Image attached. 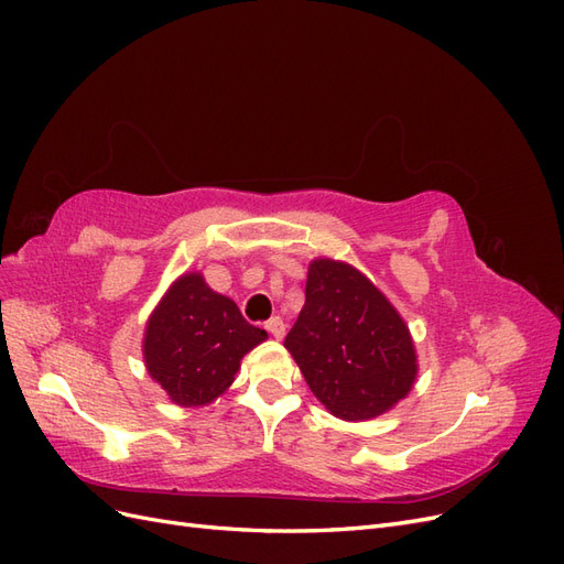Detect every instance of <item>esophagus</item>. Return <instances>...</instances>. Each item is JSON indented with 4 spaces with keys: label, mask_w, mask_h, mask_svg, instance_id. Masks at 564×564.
I'll return each instance as SVG.
<instances>
[{
    "label": "esophagus",
    "mask_w": 564,
    "mask_h": 564,
    "mask_svg": "<svg viewBox=\"0 0 564 564\" xmlns=\"http://www.w3.org/2000/svg\"><path fill=\"white\" fill-rule=\"evenodd\" d=\"M265 332L270 334V336H275V338H284V334H286V327H284V322H282V317H270L265 324Z\"/></svg>",
    "instance_id": "34e87169"
}]
</instances>
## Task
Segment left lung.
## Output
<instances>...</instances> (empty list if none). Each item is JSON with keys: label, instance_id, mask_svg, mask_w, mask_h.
Returning <instances> with one entry per match:
<instances>
[{"label": "left lung", "instance_id": "left-lung-1", "mask_svg": "<svg viewBox=\"0 0 564 564\" xmlns=\"http://www.w3.org/2000/svg\"><path fill=\"white\" fill-rule=\"evenodd\" d=\"M284 346L315 398L346 421L383 414L416 379V352L406 324L348 263H311L305 305Z\"/></svg>", "mask_w": 564, "mask_h": 564}]
</instances>
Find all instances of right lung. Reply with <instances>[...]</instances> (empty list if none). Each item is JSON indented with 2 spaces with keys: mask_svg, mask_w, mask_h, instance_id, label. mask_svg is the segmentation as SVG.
<instances>
[{
  "mask_svg": "<svg viewBox=\"0 0 564 564\" xmlns=\"http://www.w3.org/2000/svg\"><path fill=\"white\" fill-rule=\"evenodd\" d=\"M265 338L235 301L191 272L174 282L148 322L145 367L176 404L199 406L232 383L242 357Z\"/></svg>",
  "mask_w": 564,
  "mask_h": 564,
  "instance_id": "right-lung-1",
  "label": "right lung"
}]
</instances>
